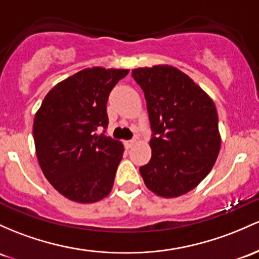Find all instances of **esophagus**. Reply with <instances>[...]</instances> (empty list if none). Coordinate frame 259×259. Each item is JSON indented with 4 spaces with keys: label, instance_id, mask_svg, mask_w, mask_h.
<instances>
[{
    "label": "esophagus",
    "instance_id": "obj_1",
    "mask_svg": "<svg viewBox=\"0 0 259 259\" xmlns=\"http://www.w3.org/2000/svg\"><path fill=\"white\" fill-rule=\"evenodd\" d=\"M135 143H136L135 139H133V140H127V141H125V146H126L127 149H129V147H132Z\"/></svg>",
    "mask_w": 259,
    "mask_h": 259
}]
</instances>
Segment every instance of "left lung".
I'll use <instances>...</instances> for the list:
<instances>
[{
  "mask_svg": "<svg viewBox=\"0 0 259 259\" xmlns=\"http://www.w3.org/2000/svg\"><path fill=\"white\" fill-rule=\"evenodd\" d=\"M146 99L151 160L140 167L146 187L163 198L194 189L220 151L218 112L211 98L186 73L168 65L135 69Z\"/></svg>",
  "mask_w": 259,
  "mask_h": 259,
  "instance_id": "8db88e82",
  "label": "left lung"
}]
</instances>
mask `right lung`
<instances>
[{"label":"right lung","mask_w":259,"mask_h":259,"mask_svg":"<svg viewBox=\"0 0 259 259\" xmlns=\"http://www.w3.org/2000/svg\"><path fill=\"white\" fill-rule=\"evenodd\" d=\"M129 70L84 69L49 91L36 112L33 136L41 171L60 194L96 203L112 190L123 144L107 136L110 91ZM103 127L104 134L97 130Z\"/></svg>","instance_id":"add662e5"}]
</instances>
